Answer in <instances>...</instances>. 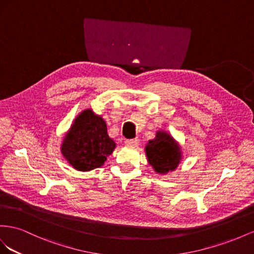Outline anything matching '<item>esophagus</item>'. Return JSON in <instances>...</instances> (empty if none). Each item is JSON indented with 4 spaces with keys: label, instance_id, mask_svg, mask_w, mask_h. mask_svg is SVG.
<instances>
[{
    "label": "esophagus",
    "instance_id": "1",
    "mask_svg": "<svg viewBox=\"0 0 254 254\" xmlns=\"http://www.w3.org/2000/svg\"><path fill=\"white\" fill-rule=\"evenodd\" d=\"M125 142H126L127 146L136 147V146H138V143H139V139H138V138H134V139H127Z\"/></svg>",
    "mask_w": 254,
    "mask_h": 254
}]
</instances>
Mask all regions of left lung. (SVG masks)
Instances as JSON below:
<instances>
[{"label":"left lung","instance_id":"8db88e82","mask_svg":"<svg viewBox=\"0 0 254 254\" xmlns=\"http://www.w3.org/2000/svg\"><path fill=\"white\" fill-rule=\"evenodd\" d=\"M149 164L157 173L173 171L180 164L182 152L172 137L164 131H158L153 140H149L146 147Z\"/></svg>","mask_w":254,"mask_h":254}]
</instances>
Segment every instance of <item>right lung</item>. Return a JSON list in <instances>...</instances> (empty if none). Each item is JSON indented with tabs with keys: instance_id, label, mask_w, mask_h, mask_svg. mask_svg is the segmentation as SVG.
Returning a JSON list of instances; mask_svg holds the SVG:
<instances>
[{
	"instance_id": "add662e5",
	"label": "right lung",
	"mask_w": 254,
	"mask_h": 254,
	"mask_svg": "<svg viewBox=\"0 0 254 254\" xmlns=\"http://www.w3.org/2000/svg\"><path fill=\"white\" fill-rule=\"evenodd\" d=\"M116 148L102 117L86 110L75 118L62 144V153L78 171H89L104 164Z\"/></svg>"
}]
</instances>
